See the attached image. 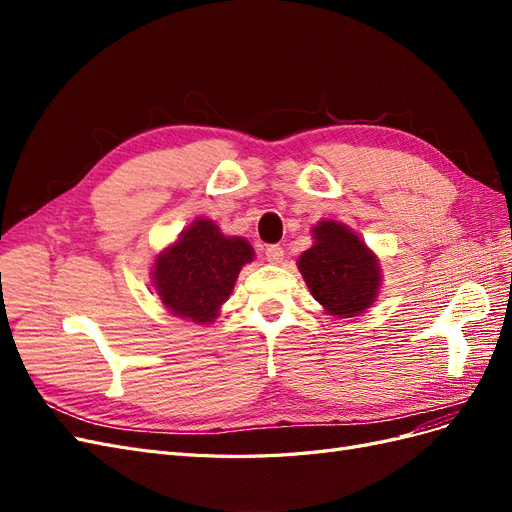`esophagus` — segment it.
<instances>
[{
  "mask_svg": "<svg viewBox=\"0 0 512 512\" xmlns=\"http://www.w3.org/2000/svg\"><path fill=\"white\" fill-rule=\"evenodd\" d=\"M265 256H267V260L271 262V265H282V262H284V250H282L280 245H269Z\"/></svg>",
  "mask_w": 512,
  "mask_h": 512,
  "instance_id": "1",
  "label": "esophagus"
}]
</instances>
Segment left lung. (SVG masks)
Listing matches in <instances>:
<instances>
[{
  "label": "left lung",
  "instance_id": "1",
  "mask_svg": "<svg viewBox=\"0 0 512 512\" xmlns=\"http://www.w3.org/2000/svg\"><path fill=\"white\" fill-rule=\"evenodd\" d=\"M312 239L314 245L299 256L297 269L322 312L354 318L374 307L382 286L376 252L337 220H320L312 228Z\"/></svg>",
  "mask_w": 512,
  "mask_h": 512
}]
</instances>
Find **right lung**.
<instances>
[{"mask_svg":"<svg viewBox=\"0 0 512 512\" xmlns=\"http://www.w3.org/2000/svg\"><path fill=\"white\" fill-rule=\"evenodd\" d=\"M252 260L250 241L228 237L213 220L196 218L153 260L151 286L168 314L211 324Z\"/></svg>","mask_w":512,"mask_h":512,"instance_id":"1","label":"right lung"}]
</instances>
